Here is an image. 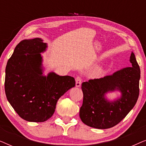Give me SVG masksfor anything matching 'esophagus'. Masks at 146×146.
Here are the masks:
<instances>
[{"instance_id": "esophagus-1", "label": "esophagus", "mask_w": 146, "mask_h": 146, "mask_svg": "<svg viewBox=\"0 0 146 146\" xmlns=\"http://www.w3.org/2000/svg\"><path fill=\"white\" fill-rule=\"evenodd\" d=\"M81 84H82V78L80 76H78L76 78V86L80 87L81 86Z\"/></svg>"}]
</instances>
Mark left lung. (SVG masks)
<instances>
[{
	"mask_svg": "<svg viewBox=\"0 0 146 146\" xmlns=\"http://www.w3.org/2000/svg\"><path fill=\"white\" fill-rule=\"evenodd\" d=\"M129 61L132 66L82 83L83 103L80 117L86 125L98 129L110 128L120 122L134 107L139 93L140 68L133 52ZM115 89L121 92L122 97L113 103L107 101L105 94Z\"/></svg>",
	"mask_w": 146,
	"mask_h": 146,
	"instance_id": "left-lung-1",
	"label": "left lung"
}]
</instances>
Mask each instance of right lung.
<instances>
[{"instance_id": "obj_1", "label": "right lung", "mask_w": 146, "mask_h": 146, "mask_svg": "<svg viewBox=\"0 0 146 146\" xmlns=\"http://www.w3.org/2000/svg\"><path fill=\"white\" fill-rule=\"evenodd\" d=\"M40 38L23 40L16 46L6 66V96L22 118L43 122L54 113L57 101L75 86L70 76H42L40 52L46 48Z\"/></svg>"}]
</instances>
